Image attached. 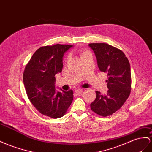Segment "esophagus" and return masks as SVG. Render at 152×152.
Wrapping results in <instances>:
<instances>
[{"label":"esophagus","instance_id":"1","mask_svg":"<svg viewBox=\"0 0 152 152\" xmlns=\"http://www.w3.org/2000/svg\"><path fill=\"white\" fill-rule=\"evenodd\" d=\"M83 92V89H78L77 90H75V93L77 94V95H81L82 93Z\"/></svg>","mask_w":152,"mask_h":152}]
</instances>
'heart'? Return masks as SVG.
<instances>
[{
  "label": "heart",
  "instance_id": "1",
  "mask_svg": "<svg viewBox=\"0 0 152 152\" xmlns=\"http://www.w3.org/2000/svg\"><path fill=\"white\" fill-rule=\"evenodd\" d=\"M88 54H91V52L88 50H82L80 52V58L81 57H84V56H86Z\"/></svg>",
  "mask_w": 152,
  "mask_h": 152
}]
</instances>
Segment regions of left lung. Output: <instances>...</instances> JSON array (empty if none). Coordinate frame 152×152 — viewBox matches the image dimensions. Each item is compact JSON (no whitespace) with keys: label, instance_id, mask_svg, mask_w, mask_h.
<instances>
[{"label":"left lung","instance_id":"8db88e82","mask_svg":"<svg viewBox=\"0 0 152 152\" xmlns=\"http://www.w3.org/2000/svg\"><path fill=\"white\" fill-rule=\"evenodd\" d=\"M95 53L98 68L107 73L109 90L105 95L96 91V98L90 105L94 113L108 116L120 109L131 91V72L129 61L120 49L107 43L88 45Z\"/></svg>","mask_w":152,"mask_h":152}]
</instances>
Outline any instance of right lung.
Segmentation results:
<instances>
[{
	"instance_id": "right-lung-1",
	"label": "right lung",
	"mask_w": 152,
	"mask_h": 152,
	"mask_svg": "<svg viewBox=\"0 0 152 152\" xmlns=\"http://www.w3.org/2000/svg\"><path fill=\"white\" fill-rule=\"evenodd\" d=\"M72 47L57 44L39 48L23 72L28 98L41 114L52 118L63 116L73 100L72 90L57 91L55 88V75L62 72L63 56Z\"/></svg>"
}]
</instances>
